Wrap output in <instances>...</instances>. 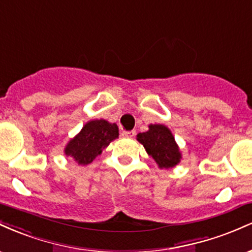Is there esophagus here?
<instances>
[{"label":"esophagus","instance_id":"1","mask_svg":"<svg viewBox=\"0 0 252 252\" xmlns=\"http://www.w3.org/2000/svg\"><path fill=\"white\" fill-rule=\"evenodd\" d=\"M135 135H136L135 130H130V131H123L122 132L123 137H126V138H132Z\"/></svg>","mask_w":252,"mask_h":252}]
</instances>
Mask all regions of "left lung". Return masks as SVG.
<instances>
[{
    "label": "left lung",
    "instance_id": "1",
    "mask_svg": "<svg viewBox=\"0 0 252 252\" xmlns=\"http://www.w3.org/2000/svg\"><path fill=\"white\" fill-rule=\"evenodd\" d=\"M137 141L143 144L160 168H172L180 162L181 154L174 137L162 124H150L148 131L137 135Z\"/></svg>",
    "mask_w": 252,
    "mask_h": 252
}]
</instances>
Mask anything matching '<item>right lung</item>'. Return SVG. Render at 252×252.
Wrapping results in <instances>:
<instances>
[{"instance_id": "obj_1", "label": "right lung", "mask_w": 252, "mask_h": 252, "mask_svg": "<svg viewBox=\"0 0 252 252\" xmlns=\"http://www.w3.org/2000/svg\"><path fill=\"white\" fill-rule=\"evenodd\" d=\"M117 137L118 126L115 123H109L105 120L90 121L68 142L65 154L73 158L79 164H89Z\"/></svg>"}]
</instances>
